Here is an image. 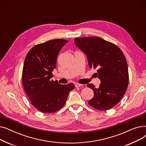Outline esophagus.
Segmentation results:
<instances>
[{"mask_svg":"<svg viewBox=\"0 0 146 146\" xmlns=\"http://www.w3.org/2000/svg\"><path fill=\"white\" fill-rule=\"evenodd\" d=\"M82 86H83V85H82V84H79V83H76V85H75L76 88H79Z\"/></svg>","mask_w":146,"mask_h":146,"instance_id":"34e87169","label":"esophagus"}]
</instances>
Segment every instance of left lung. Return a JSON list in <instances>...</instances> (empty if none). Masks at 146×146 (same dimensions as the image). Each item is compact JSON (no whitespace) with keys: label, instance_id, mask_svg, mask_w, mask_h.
<instances>
[{"label":"left lung","instance_id":"obj_1","mask_svg":"<svg viewBox=\"0 0 146 146\" xmlns=\"http://www.w3.org/2000/svg\"><path fill=\"white\" fill-rule=\"evenodd\" d=\"M74 43L86 55L90 68L98 69L101 82L98 88L88 84L94 93L88 104L100 111L112 108L123 97L128 85V65L123 52L117 45L100 37L76 38Z\"/></svg>","mask_w":146,"mask_h":146}]
</instances>
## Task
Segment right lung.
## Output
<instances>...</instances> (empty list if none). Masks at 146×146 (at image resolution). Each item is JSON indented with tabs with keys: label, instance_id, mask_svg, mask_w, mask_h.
<instances>
[{
	"label": "right lung",
	"instance_id": "1",
	"mask_svg": "<svg viewBox=\"0 0 146 146\" xmlns=\"http://www.w3.org/2000/svg\"><path fill=\"white\" fill-rule=\"evenodd\" d=\"M68 42L51 40L35 45L27 53L22 70V81L32 105L47 113L56 112L65 105L73 83L61 85L54 81L52 72L56 67L58 53Z\"/></svg>",
	"mask_w": 146,
	"mask_h": 146
}]
</instances>
